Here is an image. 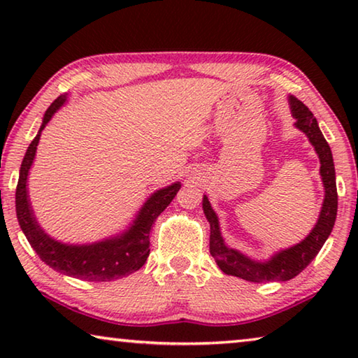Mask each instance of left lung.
Masks as SVG:
<instances>
[{
	"mask_svg": "<svg viewBox=\"0 0 358 358\" xmlns=\"http://www.w3.org/2000/svg\"><path fill=\"white\" fill-rule=\"evenodd\" d=\"M290 112L295 121V128L305 132L308 141L316 150L320 161V177H322L325 197L320 208L316 226L300 243L275 252L268 260H254L245 256L234 248H229L224 241L220 229V220L207 196H203L202 208L210 222V254L215 257L216 264L226 275H232L251 282H271V281H289L295 278L317 256L320 248L329 238L333 226H335L338 211V192L335 164L329 143L319 129L317 120L314 118L310 108L295 96H289Z\"/></svg>",
	"mask_w": 358,
	"mask_h": 358,
	"instance_id": "1",
	"label": "left lung"
}]
</instances>
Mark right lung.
<instances>
[{
  "label": "right lung",
  "mask_w": 358,
  "mask_h": 358,
  "mask_svg": "<svg viewBox=\"0 0 358 358\" xmlns=\"http://www.w3.org/2000/svg\"><path fill=\"white\" fill-rule=\"evenodd\" d=\"M68 101V93L52 102L42 118L38 134L29 143L23 157L19 183L15 191V211L20 229L25 234L33 250L38 252L42 262L66 276L78 278L83 281L104 282L120 280V278L134 273L147 262L150 256V230L156 217L167 208L181 187L180 181L172 183L162 189L155 191L147 202L138 210L134 221L128 229L113 237L87 245L62 243L44 232L36 220L31 202L28 197V173L33 166L36 148H38L41 132L44 131L48 121Z\"/></svg>",
  "instance_id": "1"
}]
</instances>
